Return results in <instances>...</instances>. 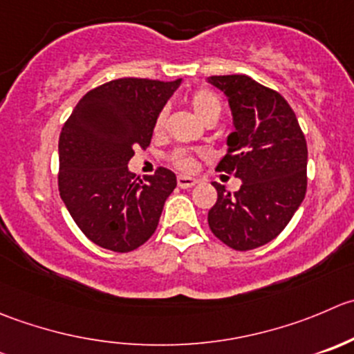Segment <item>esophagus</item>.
I'll list each match as a JSON object with an SVG mask.
<instances>
[{
  "mask_svg": "<svg viewBox=\"0 0 354 354\" xmlns=\"http://www.w3.org/2000/svg\"><path fill=\"white\" fill-rule=\"evenodd\" d=\"M195 183H197V180H195V178L178 176V187L180 188H192Z\"/></svg>",
  "mask_w": 354,
  "mask_h": 354,
  "instance_id": "obj_1",
  "label": "esophagus"
}]
</instances>
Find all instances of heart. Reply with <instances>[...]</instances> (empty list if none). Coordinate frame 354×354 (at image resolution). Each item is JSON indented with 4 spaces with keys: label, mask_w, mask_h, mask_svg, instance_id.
I'll return each mask as SVG.
<instances>
[{
    "label": "heart",
    "mask_w": 354,
    "mask_h": 354,
    "mask_svg": "<svg viewBox=\"0 0 354 354\" xmlns=\"http://www.w3.org/2000/svg\"><path fill=\"white\" fill-rule=\"evenodd\" d=\"M190 105L194 109L195 115L201 119L202 122L209 121H218L219 114H221V100L216 97L212 91L209 90H197L190 98ZM167 111H162L157 114L156 122H153V131L160 133L164 128V122H166ZM171 166L176 167L178 171H183V173H192V171L197 167V156L188 150H176L169 156Z\"/></svg>",
    "instance_id": "b5f03b06"
}]
</instances>
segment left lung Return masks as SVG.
<instances>
[{
    "label": "left lung",
    "mask_w": 354,
    "mask_h": 354,
    "mask_svg": "<svg viewBox=\"0 0 354 354\" xmlns=\"http://www.w3.org/2000/svg\"><path fill=\"white\" fill-rule=\"evenodd\" d=\"M207 81L225 91L235 124L216 169L242 180L233 194L214 183L209 228L232 249H256L280 235L306 195V138L279 91L243 74Z\"/></svg>",
    "instance_id": "8db88e82"
}]
</instances>
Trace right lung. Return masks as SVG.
<instances>
[{"label":"right lung","mask_w":354,"mask_h":354,"mask_svg":"<svg viewBox=\"0 0 354 354\" xmlns=\"http://www.w3.org/2000/svg\"><path fill=\"white\" fill-rule=\"evenodd\" d=\"M181 79L121 77L79 100L58 140V190L82 233L114 252H131L159 225L176 188L166 167L143 180L128 171L136 147L147 149L153 122Z\"/></svg>","instance_id":"1"}]
</instances>
